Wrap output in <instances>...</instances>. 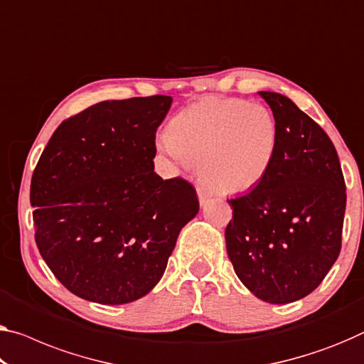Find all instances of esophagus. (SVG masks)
Instances as JSON below:
<instances>
[{"instance_id":"1","label":"esophagus","mask_w":364,"mask_h":364,"mask_svg":"<svg viewBox=\"0 0 364 364\" xmlns=\"http://www.w3.org/2000/svg\"><path fill=\"white\" fill-rule=\"evenodd\" d=\"M197 193H198V200H200L201 205H205L206 201H208L211 197H213V193H211L206 187H198Z\"/></svg>"}]
</instances>
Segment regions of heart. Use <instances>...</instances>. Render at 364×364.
Listing matches in <instances>:
<instances>
[{
	"label": "heart",
	"mask_w": 364,
	"mask_h": 364,
	"mask_svg": "<svg viewBox=\"0 0 364 364\" xmlns=\"http://www.w3.org/2000/svg\"><path fill=\"white\" fill-rule=\"evenodd\" d=\"M163 148L183 167H198L201 178L216 192L244 193L270 171L278 128L265 105L205 97L171 120Z\"/></svg>",
	"instance_id": "obj_1"
}]
</instances>
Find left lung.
Segmentation results:
<instances>
[{
	"mask_svg": "<svg viewBox=\"0 0 364 364\" xmlns=\"http://www.w3.org/2000/svg\"><path fill=\"white\" fill-rule=\"evenodd\" d=\"M259 96L275 117L278 148L264 181L228 200L226 249L249 291L287 304L314 291L337 260L346 187L327 133L283 94Z\"/></svg>",
	"mask_w": 364,
	"mask_h": 364,
	"instance_id": "8db88e82",
	"label": "left lung"
}]
</instances>
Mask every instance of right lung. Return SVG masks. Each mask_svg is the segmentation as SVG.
I'll return each instance as SVG.
<instances>
[{
	"label": "right lung",
	"mask_w": 364,
	"mask_h": 364,
	"mask_svg": "<svg viewBox=\"0 0 364 364\" xmlns=\"http://www.w3.org/2000/svg\"><path fill=\"white\" fill-rule=\"evenodd\" d=\"M171 104L169 96L94 104L61 122L33 169L38 252L82 299L125 304L148 294L198 213L192 183L154 172L156 130Z\"/></svg>",
	"instance_id": "add662e5"
}]
</instances>
